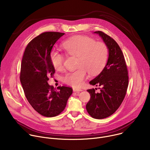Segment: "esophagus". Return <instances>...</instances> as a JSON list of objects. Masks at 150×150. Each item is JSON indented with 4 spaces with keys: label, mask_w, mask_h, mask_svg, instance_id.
Wrapping results in <instances>:
<instances>
[{
    "label": "esophagus",
    "mask_w": 150,
    "mask_h": 150,
    "mask_svg": "<svg viewBox=\"0 0 150 150\" xmlns=\"http://www.w3.org/2000/svg\"><path fill=\"white\" fill-rule=\"evenodd\" d=\"M82 90L81 89H79V88H73V91L74 92H76V93H78L79 91H82Z\"/></svg>",
    "instance_id": "esophagus-1"
}]
</instances>
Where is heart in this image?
I'll use <instances>...</instances> for the list:
<instances>
[{
	"mask_svg": "<svg viewBox=\"0 0 150 150\" xmlns=\"http://www.w3.org/2000/svg\"><path fill=\"white\" fill-rule=\"evenodd\" d=\"M63 48L68 54L78 56L77 70L67 72L63 77L66 83L79 87L87 76V70L94 74L104 67L109 56V49L103 42L96 41L88 37L78 36L63 42ZM51 63L54 69L62 68L64 56L56 50H52L50 54Z\"/></svg>",
	"mask_w": 150,
	"mask_h": 150,
	"instance_id": "1",
	"label": "heart"
}]
</instances>
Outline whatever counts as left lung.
<instances>
[{
	"label": "left lung",
	"mask_w": 150,
	"mask_h": 150,
	"mask_svg": "<svg viewBox=\"0 0 150 150\" xmlns=\"http://www.w3.org/2000/svg\"><path fill=\"white\" fill-rule=\"evenodd\" d=\"M98 34L109 49V56L101 72L90 84L97 85V88L87 90L90 100L86 105L89 115L94 119L106 118L113 115L122 104L128 86L127 70L123 53L117 42L110 36L98 31Z\"/></svg>",
	"instance_id": "8db88e82"
}]
</instances>
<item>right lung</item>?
<instances>
[{"instance_id":"add662e5","label":"right lung","mask_w":150,"mask_h":150,"mask_svg":"<svg viewBox=\"0 0 150 150\" xmlns=\"http://www.w3.org/2000/svg\"><path fill=\"white\" fill-rule=\"evenodd\" d=\"M65 33L45 32L33 39L25 48L21 63L20 81L25 97L38 113L54 117L64 109L72 94V89L65 86L57 90L47 81L55 70L50 54L56 41Z\"/></svg>"}]
</instances>
